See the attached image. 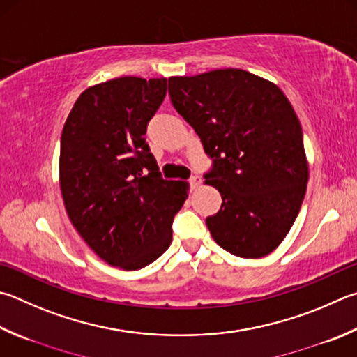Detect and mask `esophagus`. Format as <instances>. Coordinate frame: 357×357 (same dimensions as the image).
Wrapping results in <instances>:
<instances>
[{
	"label": "esophagus",
	"instance_id": "esophagus-1",
	"mask_svg": "<svg viewBox=\"0 0 357 357\" xmlns=\"http://www.w3.org/2000/svg\"><path fill=\"white\" fill-rule=\"evenodd\" d=\"M189 183H190V189L195 190V189H198L199 184H201V178L199 176H192L189 179Z\"/></svg>",
	"mask_w": 357,
	"mask_h": 357
}]
</instances>
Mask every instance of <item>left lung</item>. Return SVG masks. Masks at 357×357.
<instances>
[{"instance_id":"left-lung-1","label":"left lung","mask_w":357,"mask_h":357,"mask_svg":"<svg viewBox=\"0 0 357 357\" xmlns=\"http://www.w3.org/2000/svg\"><path fill=\"white\" fill-rule=\"evenodd\" d=\"M179 115L195 129L222 195L206 225L223 250L257 259L278 248L300 212L309 179L300 120L276 84L241 68L168 77Z\"/></svg>"}]
</instances>
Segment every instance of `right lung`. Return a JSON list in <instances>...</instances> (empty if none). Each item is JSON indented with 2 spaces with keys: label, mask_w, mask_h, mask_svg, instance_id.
Returning <instances> with one entry per match:
<instances>
[{
  "label": "right lung",
  "mask_w": 357,
  "mask_h": 357,
  "mask_svg": "<svg viewBox=\"0 0 357 357\" xmlns=\"http://www.w3.org/2000/svg\"><path fill=\"white\" fill-rule=\"evenodd\" d=\"M165 77L123 76L84 90L61 137L59 183L70 222L109 265L139 270L172 243L184 181L160 178L145 140Z\"/></svg>",
  "instance_id": "right-lung-1"
}]
</instances>
